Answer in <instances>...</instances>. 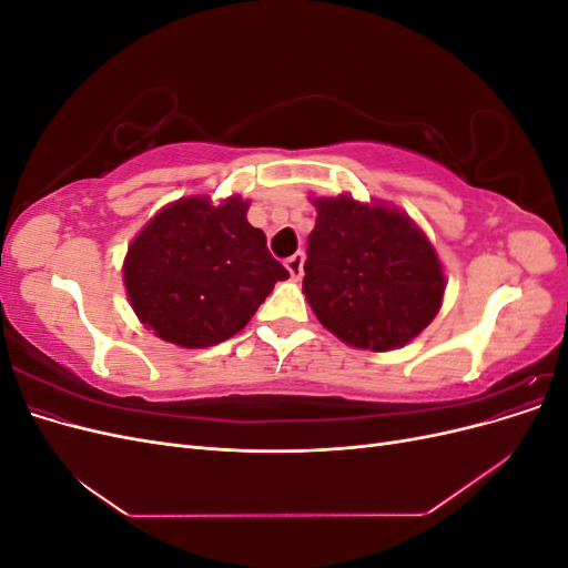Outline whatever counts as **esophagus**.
<instances>
[{"instance_id":"34e87169","label":"esophagus","mask_w":568,"mask_h":568,"mask_svg":"<svg viewBox=\"0 0 568 568\" xmlns=\"http://www.w3.org/2000/svg\"><path fill=\"white\" fill-rule=\"evenodd\" d=\"M286 270L291 274V280L298 282L303 277V253H294L291 257H286Z\"/></svg>"}]
</instances>
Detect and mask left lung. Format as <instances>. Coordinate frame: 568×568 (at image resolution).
Wrapping results in <instances>:
<instances>
[{
  "label": "left lung",
  "instance_id": "8db88e82",
  "mask_svg": "<svg viewBox=\"0 0 568 568\" xmlns=\"http://www.w3.org/2000/svg\"><path fill=\"white\" fill-rule=\"evenodd\" d=\"M303 294L343 343L395 351L419 336L440 311L445 277L438 255L407 215L348 194L315 199Z\"/></svg>",
  "mask_w": 568,
  "mask_h": 568
}]
</instances>
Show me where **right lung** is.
<instances>
[{"label":"right lung","instance_id":"right-lung-1","mask_svg":"<svg viewBox=\"0 0 568 568\" xmlns=\"http://www.w3.org/2000/svg\"><path fill=\"white\" fill-rule=\"evenodd\" d=\"M248 201L186 196L136 234L123 282L136 317L159 338L209 348L242 332L274 284L288 277L246 220Z\"/></svg>","mask_w":568,"mask_h":568}]
</instances>
